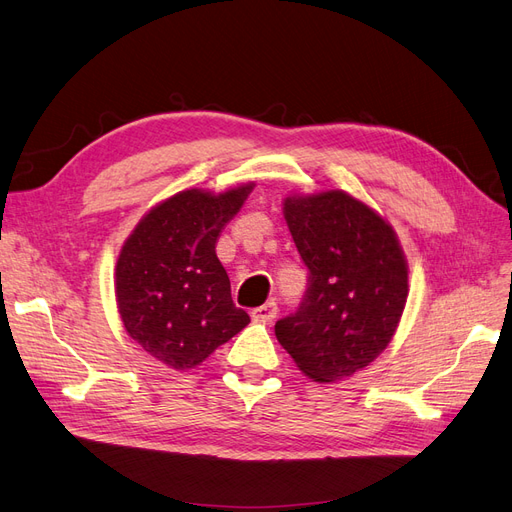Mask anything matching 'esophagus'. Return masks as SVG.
Wrapping results in <instances>:
<instances>
[{"instance_id": "34e87169", "label": "esophagus", "mask_w": 512, "mask_h": 512, "mask_svg": "<svg viewBox=\"0 0 512 512\" xmlns=\"http://www.w3.org/2000/svg\"><path fill=\"white\" fill-rule=\"evenodd\" d=\"M276 315H278V306H276V302H266V304L259 306V308H255V310L251 312L253 321H257V323H272V321L276 319Z\"/></svg>"}]
</instances>
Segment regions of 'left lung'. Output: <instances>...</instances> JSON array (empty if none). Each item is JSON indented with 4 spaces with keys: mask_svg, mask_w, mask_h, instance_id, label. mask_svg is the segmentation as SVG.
<instances>
[{
    "mask_svg": "<svg viewBox=\"0 0 512 512\" xmlns=\"http://www.w3.org/2000/svg\"><path fill=\"white\" fill-rule=\"evenodd\" d=\"M283 214L310 272L306 298L274 332L308 378L338 383L381 355L408 298V261L391 223L351 193H291Z\"/></svg>",
    "mask_w": 512,
    "mask_h": 512,
    "instance_id": "1",
    "label": "left lung"
}]
</instances>
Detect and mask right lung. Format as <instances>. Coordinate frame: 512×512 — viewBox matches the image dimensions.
<instances>
[{
	"instance_id": "obj_1",
	"label": "right lung",
	"mask_w": 512,
	"mask_h": 512,
	"mask_svg": "<svg viewBox=\"0 0 512 512\" xmlns=\"http://www.w3.org/2000/svg\"><path fill=\"white\" fill-rule=\"evenodd\" d=\"M255 183L221 193L178 191L148 210L123 242L114 293L125 332L172 370H191L251 323L232 300L214 251Z\"/></svg>"
}]
</instances>
